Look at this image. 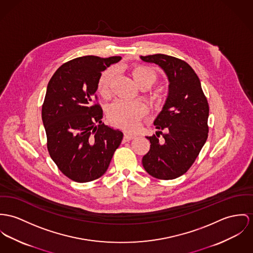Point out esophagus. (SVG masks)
<instances>
[{"instance_id": "1", "label": "esophagus", "mask_w": 253, "mask_h": 253, "mask_svg": "<svg viewBox=\"0 0 253 253\" xmlns=\"http://www.w3.org/2000/svg\"><path fill=\"white\" fill-rule=\"evenodd\" d=\"M133 138H135V136L133 135H129V134H125L123 136V141H129V140H132Z\"/></svg>"}]
</instances>
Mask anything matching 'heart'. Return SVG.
Listing matches in <instances>:
<instances>
[{
  "label": "heart",
  "mask_w": 253,
  "mask_h": 253,
  "mask_svg": "<svg viewBox=\"0 0 253 253\" xmlns=\"http://www.w3.org/2000/svg\"><path fill=\"white\" fill-rule=\"evenodd\" d=\"M131 76L136 82V84L145 88L153 84L157 81L158 75L155 70L144 64H135L130 69ZM115 76L113 68H108L103 71L98 79V93L104 98H108L111 94V85ZM150 99L153 104L160 105L164 100V92L162 88H157L151 92ZM145 112L144 105L139 101H124L117 100L113 103L107 111L109 121L125 131H133L136 129V125L140 117Z\"/></svg>",
  "instance_id": "heart-1"
}]
</instances>
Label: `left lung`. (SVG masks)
I'll return each mask as SVG.
<instances>
[{
	"label": "left lung",
	"mask_w": 253,
	"mask_h": 253,
	"mask_svg": "<svg viewBox=\"0 0 253 253\" xmlns=\"http://www.w3.org/2000/svg\"><path fill=\"white\" fill-rule=\"evenodd\" d=\"M140 58L158 64L169 81V96L154 121L158 131L146 136L151 144L142 166L157 179L171 180L189 170L207 140L208 101L198 76L186 61L164 54Z\"/></svg>",
	"instance_id": "left-lung-1"
}]
</instances>
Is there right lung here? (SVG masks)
<instances>
[{
  "label": "right lung",
  "instance_id": "1",
  "mask_svg": "<svg viewBox=\"0 0 253 253\" xmlns=\"http://www.w3.org/2000/svg\"><path fill=\"white\" fill-rule=\"evenodd\" d=\"M121 57L84 56L63 63L50 79L42 105L47 149L58 169L85 183L104 174L123 133L102 122L98 79Z\"/></svg>",
  "mask_w": 253,
  "mask_h": 253
}]
</instances>
